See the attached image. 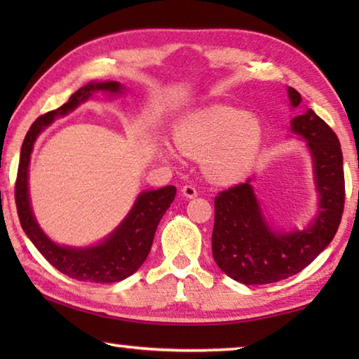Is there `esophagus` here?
Returning a JSON list of instances; mask_svg holds the SVG:
<instances>
[{
    "instance_id": "1",
    "label": "esophagus",
    "mask_w": 359,
    "mask_h": 359,
    "mask_svg": "<svg viewBox=\"0 0 359 359\" xmlns=\"http://www.w3.org/2000/svg\"><path fill=\"white\" fill-rule=\"evenodd\" d=\"M182 194H184L185 198H194L198 196V191L196 188H194V185H184L182 187Z\"/></svg>"
}]
</instances>
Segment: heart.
<instances>
[{
  "label": "heart",
  "mask_w": 359,
  "mask_h": 359,
  "mask_svg": "<svg viewBox=\"0 0 359 359\" xmlns=\"http://www.w3.org/2000/svg\"><path fill=\"white\" fill-rule=\"evenodd\" d=\"M177 149L203 160L204 172L217 184H236L250 171L263 142V128L255 115L238 107L210 106L193 112L174 131ZM168 158L175 156L165 149Z\"/></svg>",
  "instance_id": "obj_1"
}]
</instances>
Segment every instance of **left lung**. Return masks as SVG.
<instances>
[{"instance_id":"left-lung-1","label":"left lung","mask_w":359,"mask_h":359,"mask_svg":"<svg viewBox=\"0 0 359 359\" xmlns=\"http://www.w3.org/2000/svg\"><path fill=\"white\" fill-rule=\"evenodd\" d=\"M288 96L291 106H299L294 88L288 87ZM291 131L307 141L311 151L318 214L306 229L282 233L267 224L250 180L218 193L212 255L236 282L263 285L297 274L330 245L342 220L344 158L336 133L312 109L291 120Z\"/></svg>"}]
</instances>
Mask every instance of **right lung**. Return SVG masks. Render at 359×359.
Returning <instances> with one entry per match:
<instances>
[{"label": "right lung", "instance_id": "add662e5", "mask_svg": "<svg viewBox=\"0 0 359 359\" xmlns=\"http://www.w3.org/2000/svg\"><path fill=\"white\" fill-rule=\"evenodd\" d=\"M123 87L118 82H90L71 95L68 102L36 118L29 126L22 144L19 171L15 180L17 214L25 234L33 242L48 263L65 276L82 282L112 283L120 282L142 266L150 252L158 223L175 198V187L168 185L160 190L144 191L137 196L135 205L123 222L111 236L93 247L76 248L58 245L50 241L39 228L33 215L28 196V166L33 145L41 131L92 96L93 92L121 93Z\"/></svg>", "mask_w": 359, "mask_h": 359}]
</instances>
